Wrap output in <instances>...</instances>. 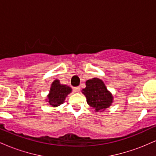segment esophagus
I'll return each mask as SVG.
<instances>
[{
    "label": "esophagus",
    "instance_id": "obj_1",
    "mask_svg": "<svg viewBox=\"0 0 156 156\" xmlns=\"http://www.w3.org/2000/svg\"><path fill=\"white\" fill-rule=\"evenodd\" d=\"M80 87H74V88H73V91H74L75 92H80Z\"/></svg>",
    "mask_w": 156,
    "mask_h": 156
}]
</instances>
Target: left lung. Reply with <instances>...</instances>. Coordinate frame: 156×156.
<instances>
[{
	"label": "left lung",
	"instance_id": "obj_1",
	"mask_svg": "<svg viewBox=\"0 0 156 156\" xmlns=\"http://www.w3.org/2000/svg\"><path fill=\"white\" fill-rule=\"evenodd\" d=\"M82 93L87 98V103L95 112H103L113 103L112 93L100 78H94L87 80L86 88L82 89Z\"/></svg>",
	"mask_w": 156,
	"mask_h": 156
}]
</instances>
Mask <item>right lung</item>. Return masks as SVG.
<instances>
[{
	"instance_id": "obj_1",
	"label": "right lung",
	"mask_w": 156,
	"mask_h": 156,
	"mask_svg": "<svg viewBox=\"0 0 156 156\" xmlns=\"http://www.w3.org/2000/svg\"><path fill=\"white\" fill-rule=\"evenodd\" d=\"M72 92V89L67 85L61 84L58 80H55L51 84L49 94L48 95V104L57 107L64 102L66 97Z\"/></svg>"
}]
</instances>
